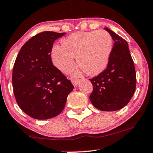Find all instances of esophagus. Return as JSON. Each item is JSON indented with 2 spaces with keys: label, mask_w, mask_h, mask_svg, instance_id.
Segmentation results:
<instances>
[{
  "label": "esophagus",
  "mask_w": 153,
  "mask_h": 153,
  "mask_svg": "<svg viewBox=\"0 0 153 153\" xmlns=\"http://www.w3.org/2000/svg\"><path fill=\"white\" fill-rule=\"evenodd\" d=\"M81 82L80 79H71V82H72L73 85L75 87H76L77 86L79 85V82Z\"/></svg>",
  "instance_id": "esophagus-1"
}]
</instances>
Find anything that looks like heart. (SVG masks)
<instances>
[{
  "instance_id": "b5f03b06",
  "label": "heart",
  "mask_w": 153,
  "mask_h": 153,
  "mask_svg": "<svg viewBox=\"0 0 153 153\" xmlns=\"http://www.w3.org/2000/svg\"><path fill=\"white\" fill-rule=\"evenodd\" d=\"M113 39L104 30L77 31L62 40V45L51 49L53 64L62 72L68 74L77 64L89 76L105 69L112 51Z\"/></svg>"
}]
</instances>
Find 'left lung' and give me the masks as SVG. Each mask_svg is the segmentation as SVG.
<instances>
[{
  "label": "left lung",
  "instance_id": "left-lung-1",
  "mask_svg": "<svg viewBox=\"0 0 153 153\" xmlns=\"http://www.w3.org/2000/svg\"><path fill=\"white\" fill-rule=\"evenodd\" d=\"M105 29L114 41L107 67L90 79L93 91L89 100L101 111H117L125 107L136 88V73L128 44L108 28Z\"/></svg>",
  "mask_w": 153,
  "mask_h": 153
}]
</instances>
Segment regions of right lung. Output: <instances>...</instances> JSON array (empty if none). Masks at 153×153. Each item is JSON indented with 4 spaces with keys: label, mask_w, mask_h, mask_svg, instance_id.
<instances>
[{
    "label": "right lung",
    "mask_w": 153,
    "mask_h": 153,
    "mask_svg": "<svg viewBox=\"0 0 153 153\" xmlns=\"http://www.w3.org/2000/svg\"><path fill=\"white\" fill-rule=\"evenodd\" d=\"M64 34L38 33L25 43L16 57L12 76L14 96L20 108L34 119L59 115L74 89L51 58L53 42Z\"/></svg>",
    "instance_id": "add662e5"
}]
</instances>
